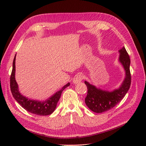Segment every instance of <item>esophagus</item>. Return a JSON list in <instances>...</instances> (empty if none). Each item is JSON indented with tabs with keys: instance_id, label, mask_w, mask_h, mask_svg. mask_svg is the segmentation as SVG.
<instances>
[{
	"instance_id": "esophagus-1",
	"label": "esophagus",
	"mask_w": 146,
	"mask_h": 146,
	"mask_svg": "<svg viewBox=\"0 0 146 146\" xmlns=\"http://www.w3.org/2000/svg\"><path fill=\"white\" fill-rule=\"evenodd\" d=\"M83 79V75H82V74H78V75H76L75 77L74 78L73 82L74 84H77V83L80 82Z\"/></svg>"
}]
</instances>
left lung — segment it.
<instances>
[{
    "mask_svg": "<svg viewBox=\"0 0 146 146\" xmlns=\"http://www.w3.org/2000/svg\"><path fill=\"white\" fill-rule=\"evenodd\" d=\"M119 62L123 67L125 76L118 89L112 91L102 90L85 81L88 89L85 103L94 112L102 113L110 110L117 105L125 96L131 85V73L129 70L130 59L124 47L119 50Z\"/></svg>",
    "mask_w": 146,
    "mask_h": 146,
    "instance_id": "8db88e82",
    "label": "left lung"
}]
</instances>
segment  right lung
Segmentation results:
<instances>
[{
	"instance_id": "obj_1",
	"label": "right lung",
	"mask_w": 146,
	"mask_h": 146,
	"mask_svg": "<svg viewBox=\"0 0 146 146\" xmlns=\"http://www.w3.org/2000/svg\"><path fill=\"white\" fill-rule=\"evenodd\" d=\"M15 59L16 54L15 56L13 61V68L10 78V86L12 94L17 102L27 111L38 115H48L52 113L57 106V104L59 101L61 93L63 90L70 85L68 83L60 90L56 92L48 99L44 101H39L23 96L19 90L18 83L15 80Z\"/></svg>"
}]
</instances>
